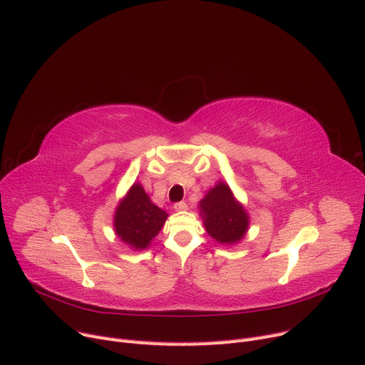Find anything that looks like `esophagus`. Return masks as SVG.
I'll return each instance as SVG.
<instances>
[{
	"label": "esophagus",
	"instance_id": "34e87169",
	"mask_svg": "<svg viewBox=\"0 0 365 365\" xmlns=\"http://www.w3.org/2000/svg\"><path fill=\"white\" fill-rule=\"evenodd\" d=\"M186 209H187V204L185 201H179V202L174 204V210H176V212H183Z\"/></svg>",
	"mask_w": 365,
	"mask_h": 365
}]
</instances>
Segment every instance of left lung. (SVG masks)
<instances>
[{"label": "left lung", "mask_w": 365, "mask_h": 365, "mask_svg": "<svg viewBox=\"0 0 365 365\" xmlns=\"http://www.w3.org/2000/svg\"><path fill=\"white\" fill-rule=\"evenodd\" d=\"M205 231L220 245L240 242L249 227V216L227 183L219 182L200 201Z\"/></svg>", "instance_id": "8db88e82"}]
</instances>
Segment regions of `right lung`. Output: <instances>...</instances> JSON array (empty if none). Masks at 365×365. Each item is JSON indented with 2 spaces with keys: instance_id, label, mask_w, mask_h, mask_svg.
Wrapping results in <instances>:
<instances>
[{
  "instance_id": "obj_1",
  "label": "right lung",
  "mask_w": 365,
  "mask_h": 365,
  "mask_svg": "<svg viewBox=\"0 0 365 365\" xmlns=\"http://www.w3.org/2000/svg\"><path fill=\"white\" fill-rule=\"evenodd\" d=\"M167 213L155 205L141 185L134 183L119 202L113 225L119 239L128 246L143 250L161 231Z\"/></svg>"
}]
</instances>
